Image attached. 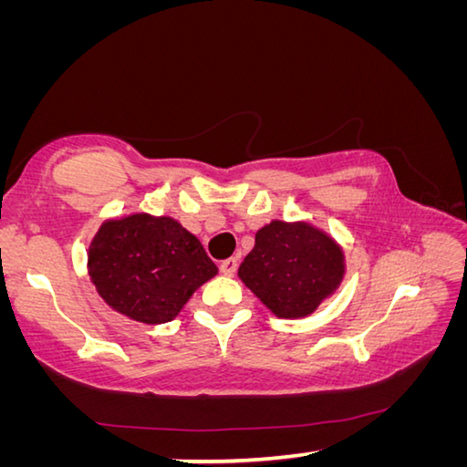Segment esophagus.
Here are the masks:
<instances>
[{
    "mask_svg": "<svg viewBox=\"0 0 467 467\" xmlns=\"http://www.w3.org/2000/svg\"><path fill=\"white\" fill-rule=\"evenodd\" d=\"M236 267H239V262H236V257H228V259H224L223 264H220V272H223L224 275H234Z\"/></svg>",
    "mask_w": 467,
    "mask_h": 467,
    "instance_id": "obj_1",
    "label": "esophagus"
}]
</instances>
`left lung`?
Returning <instances> with one entry per match:
<instances>
[{
  "mask_svg": "<svg viewBox=\"0 0 467 467\" xmlns=\"http://www.w3.org/2000/svg\"><path fill=\"white\" fill-rule=\"evenodd\" d=\"M239 278L278 317H305L339 286L344 253L311 224L274 220L257 231Z\"/></svg>",
  "mask_w": 467,
  "mask_h": 467,
  "instance_id": "1",
  "label": "left lung"
}]
</instances>
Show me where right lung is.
Segmentation results:
<instances>
[{
    "instance_id": "right-lung-1",
    "label": "right lung",
    "mask_w": 467,
    "mask_h": 467,
    "mask_svg": "<svg viewBox=\"0 0 467 467\" xmlns=\"http://www.w3.org/2000/svg\"><path fill=\"white\" fill-rule=\"evenodd\" d=\"M218 267L177 220L131 214L94 236L88 274L109 306L148 326L177 317Z\"/></svg>"
}]
</instances>
